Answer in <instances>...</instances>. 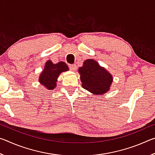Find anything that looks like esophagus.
<instances>
[{
	"label": "esophagus",
	"instance_id": "34e87169",
	"mask_svg": "<svg viewBox=\"0 0 155 155\" xmlns=\"http://www.w3.org/2000/svg\"><path fill=\"white\" fill-rule=\"evenodd\" d=\"M69 67H70V69L72 71H75V70H77V66H76V65H74V64L70 65Z\"/></svg>",
	"mask_w": 155,
	"mask_h": 155
}]
</instances>
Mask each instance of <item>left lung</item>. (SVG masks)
<instances>
[{"label": "left lung", "instance_id": "8db88e82", "mask_svg": "<svg viewBox=\"0 0 155 155\" xmlns=\"http://www.w3.org/2000/svg\"><path fill=\"white\" fill-rule=\"evenodd\" d=\"M82 87L95 95H102L109 90L113 83L111 73L92 59H86L78 68Z\"/></svg>", "mask_w": 155, "mask_h": 155}]
</instances>
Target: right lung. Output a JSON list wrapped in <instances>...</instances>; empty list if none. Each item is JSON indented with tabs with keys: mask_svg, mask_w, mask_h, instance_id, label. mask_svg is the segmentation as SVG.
Returning <instances> with one entry per match:
<instances>
[{
	"mask_svg": "<svg viewBox=\"0 0 155 155\" xmlns=\"http://www.w3.org/2000/svg\"><path fill=\"white\" fill-rule=\"evenodd\" d=\"M69 70V68L64 61L53 64L51 60L47 61L44 70L39 77L38 81L47 90H52L56 87L57 78L60 74Z\"/></svg>",
	"mask_w": 155,
	"mask_h": 155,
	"instance_id": "right-lung-1",
	"label": "right lung"
}]
</instances>
